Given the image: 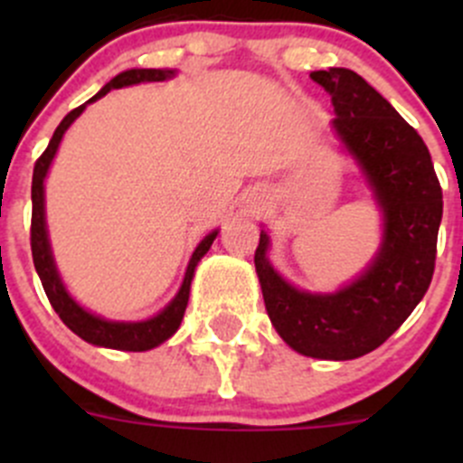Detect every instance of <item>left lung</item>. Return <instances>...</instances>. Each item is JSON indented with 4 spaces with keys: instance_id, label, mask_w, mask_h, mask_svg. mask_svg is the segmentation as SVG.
<instances>
[{
    "instance_id": "obj_1",
    "label": "left lung",
    "mask_w": 463,
    "mask_h": 463,
    "mask_svg": "<svg viewBox=\"0 0 463 463\" xmlns=\"http://www.w3.org/2000/svg\"><path fill=\"white\" fill-rule=\"evenodd\" d=\"M331 96L334 128L365 170L385 214L374 264L343 291L316 296L284 282L266 260L261 231L255 269L269 318L296 352L352 361L381 347L426 296L434 273L443 194L417 129L349 69L311 73Z\"/></svg>"
}]
</instances>
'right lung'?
Returning a JSON list of instances; mask_svg holds the SVG:
<instances>
[{"mask_svg":"<svg viewBox=\"0 0 463 463\" xmlns=\"http://www.w3.org/2000/svg\"><path fill=\"white\" fill-rule=\"evenodd\" d=\"M175 76L172 69H129V71L118 73L111 82H107L100 91L93 98H89L87 102L98 100L100 96H105L107 91L118 87L137 85V82H161L167 78ZM87 105L76 107V109L69 111L62 118V123L55 128L53 138H51L46 149L42 152V156L35 161L33 167V185H31V199H33V214H31V250H33V264H35L37 275L42 279V287H44L46 298H49L51 307L55 309V314L60 316V320L73 331V334L80 335L87 343L98 345V347H109V349H123V352H147V349L156 347L163 340L170 338L176 329H179L181 320H184L185 307H188L190 298V282H193L194 266L199 264V260L208 253L210 244L217 237V231L210 232L208 237L197 246V250L193 253L188 270H185L184 284H181V291L176 293L175 300L165 307L158 316L154 318L143 320V322H111L102 320L98 316H91L89 311L82 309L80 305H76L71 296L67 293V288L62 287V279H60L58 270H55L53 258H51L49 240H46V226H44V176L49 170L51 161H53L55 152H58V145L62 141V134L67 132L69 125L82 114Z\"/></svg>","mask_w":463,"mask_h":463,"instance_id":"right-lung-1","label":"right lung"}]
</instances>
